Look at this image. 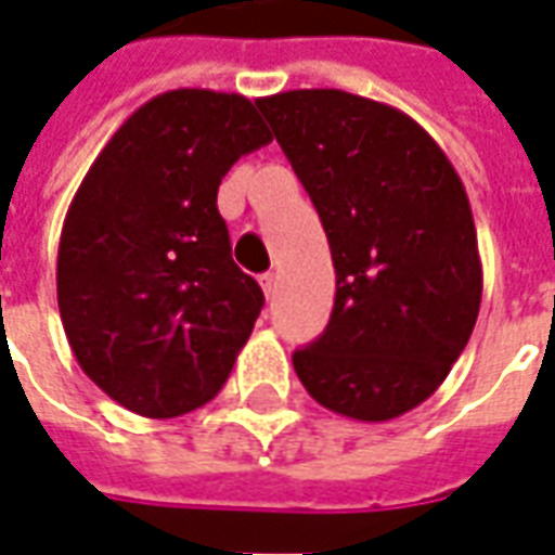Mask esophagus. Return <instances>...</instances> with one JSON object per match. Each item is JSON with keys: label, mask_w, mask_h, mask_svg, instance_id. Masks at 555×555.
I'll list each match as a JSON object with an SVG mask.
<instances>
[{"label": "esophagus", "mask_w": 555, "mask_h": 555, "mask_svg": "<svg viewBox=\"0 0 555 555\" xmlns=\"http://www.w3.org/2000/svg\"><path fill=\"white\" fill-rule=\"evenodd\" d=\"M258 282H261V291H264V297L270 300V297H273V291H276V276H273V273H264V276L258 279Z\"/></svg>", "instance_id": "esophagus-1"}]
</instances>
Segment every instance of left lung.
<instances>
[{
	"mask_svg": "<svg viewBox=\"0 0 555 555\" xmlns=\"http://www.w3.org/2000/svg\"><path fill=\"white\" fill-rule=\"evenodd\" d=\"M255 103L324 222L336 267L330 324L294 353V372L338 416H404L452 372L481 306L464 183L428 130L389 103L341 89Z\"/></svg>",
	"mask_w": 555,
	"mask_h": 555,
	"instance_id": "1",
	"label": "left lung"
}]
</instances>
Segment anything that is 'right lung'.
I'll return each instance as SVG.
<instances>
[{
	"label": "right lung",
	"mask_w": 555,
	"mask_h": 555,
	"mask_svg": "<svg viewBox=\"0 0 555 555\" xmlns=\"http://www.w3.org/2000/svg\"><path fill=\"white\" fill-rule=\"evenodd\" d=\"M270 139L243 94L163 91L79 183L59 241V312L79 369L121 408L183 416L229 380L264 294L231 261L217 190Z\"/></svg>",
	"instance_id": "add662e5"
}]
</instances>
